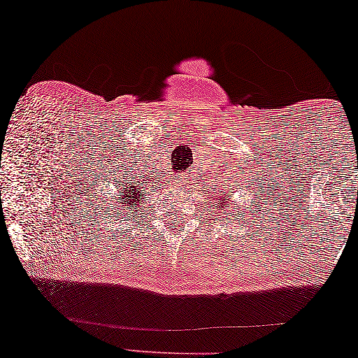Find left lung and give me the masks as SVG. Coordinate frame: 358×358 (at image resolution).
<instances>
[{
  "label": "left lung",
  "instance_id": "left-lung-1",
  "mask_svg": "<svg viewBox=\"0 0 358 358\" xmlns=\"http://www.w3.org/2000/svg\"><path fill=\"white\" fill-rule=\"evenodd\" d=\"M224 201H225V198H224Z\"/></svg>",
  "mask_w": 358,
  "mask_h": 358
}]
</instances>
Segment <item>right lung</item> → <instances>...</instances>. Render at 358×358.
<instances>
[{
	"instance_id": "1",
	"label": "right lung",
	"mask_w": 358,
	"mask_h": 358,
	"mask_svg": "<svg viewBox=\"0 0 358 358\" xmlns=\"http://www.w3.org/2000/svg\"><path fill=\"white\" fill-rule=\"evenodd\" d=\"M122 201L117 204V210H128V209H134V204L139 203V193L134 192H120Z\"/></svg>"
}]
</instances>
